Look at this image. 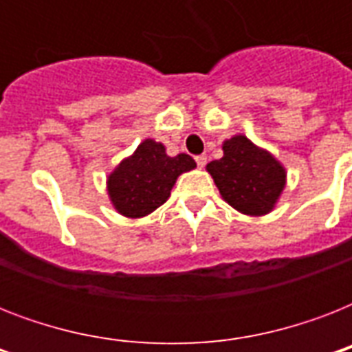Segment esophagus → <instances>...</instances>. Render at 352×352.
I'll return each instance as SVG.
<instances>
[{
    "mask_svg": "<svg viewBox=\"0 0 352 352\" xmlns=\"http://www.w3.org/2000/svg\"><path fill=\"white\" fill-rule=\"evenodd\" d=\"M195 162H197L199 168H204V164H206V155H197V157H195Z\"/></svg>",
    "mask_w": 352,
    "mask_h": 352,
    "instance_id": "34e87169",
    "label": "esophagus"
}]
</instances>
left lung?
<instances>
[{
  "instance_id": "obj_1",
  "label": "left lung",
  "mask_w": 352,
  "mask_h": 352,
  "mask_svg": "<svg viewBox=\"0 0 352 352\" xmlns=\"http://www.w3.org/2000/svg\"><path fill=\"white\" fill-rule=\"evenodd\" d=\"M223 153L206 166L221 197L245 215L259 217L272 212L287 182L281 162L245 135L225 140Z\"/></svg>"
}]
</instances>
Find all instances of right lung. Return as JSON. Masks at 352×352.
<instances>
[{"label":"right lung","instance_id":"obj_1","mask_svg":"<svg viewBox=\"0 0 352 352\" xmlns=\"http://www.w3.org/2000/svg\"><path fill=\"white\" fill-rule=\"evenodd\" d=\"M195 160L186 153L170 157L166 148L153 138L138 144L107 177V193L118 214L138 219L164 204L177 177L195 168Z\"/></svg>","mask_w":352,"mask_h":352}]
</instances>
